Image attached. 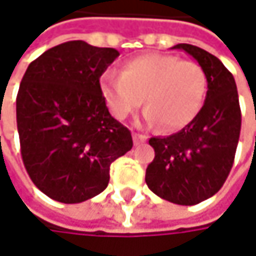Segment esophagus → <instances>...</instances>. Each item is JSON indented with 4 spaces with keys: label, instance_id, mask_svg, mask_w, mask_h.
<instances>
[{
    "label": "esophagus",
    "instance_id": "obj_1",
    "mask_svg": "<svg viewBox=\"0 0 256 256\" xmlns=\"http://www.w3.org/2000/svg\"><path fill=\"white\" fill-rule=\"evenodd\" d=\"M133 140H134V144L146 142L148 140V136L146 134H140V133H133Z\"/></svg>",
    "mask_w": 256,
    "mask_h": 256
}]
</instances>
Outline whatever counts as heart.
<instances>
[{
	"label": "heart",
	"instance_id": "heart-1",
	"mask_svg": "<svg viewBox=\"0 0 256 256\" xmlns=\"http://www.w3.org/2000/svg\"><path fill=\"white\" fill-rule=\"evenodd\" d=\"M206 92L204 70L170 54L136 56L123 65L120 76L110 71L100 78V93L116 118L128 117L144 98L145 123H160L166 132L190 124L200 112Z\"/></svg>",
	"mask_w": 256,
	"mask_h": 256
}]
</instances>
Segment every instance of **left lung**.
Listing matches in <instances>:
<instances>
[{"mask_svg": "<svg viewBox=\"0 0 256 256\" xmlns=\"http://www.w3.org/2000/svg\"><path fill=\"white\" fill-rule=\"evenodd\" d=\"M204 70L208 92L197 117L178 133L151 138L156 151L148 164L145 182L158 197L182 204H197L224 185L238 144L242 114L234 77L209 52L176 44Z\"/></svg>", "mask_w": 256, "mask_h": 256, "instance_id": "1", "label": "left lung"}]
</instances>
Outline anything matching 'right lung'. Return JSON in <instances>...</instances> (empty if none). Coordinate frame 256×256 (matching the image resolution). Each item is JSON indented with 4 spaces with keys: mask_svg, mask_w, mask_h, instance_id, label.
I'll return each mask as SVG.
<instances>
[{
    "mask_svg": "<svg viewBox=\"0 0 256 256\" xmlns=\"http://www.w3.org/2000/svg\"><path fill=\"white\" fill-rule=\"evenodd\" d=\"M116 48L68 41L29 64L16 118L28 175L50 198L81 203L102 192L110 166L132 150L128 128L108 111L99 78Z\"/></svg>",
    "mask_w": 256,
    "mask_h": 256,
    "instance_id": "obj_1",
    "label": "right lung"
}]
</instances>
